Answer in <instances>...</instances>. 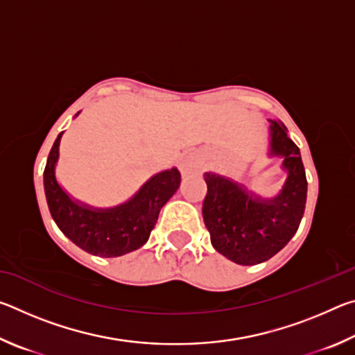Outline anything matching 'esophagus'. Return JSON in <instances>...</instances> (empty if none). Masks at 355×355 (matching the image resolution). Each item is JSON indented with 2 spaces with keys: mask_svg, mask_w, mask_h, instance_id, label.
<instances>
[{
  "mask_svg": "<svg viewBox=\"0 0 355 355\" xmlns=\"http://www.w3.org/2000/svg\"><path fill=\"white\" fill-rule=\"evenodd\" d=\"M182 169L184 173H191V172H199L203 169V159L200 156H189L186 158L182 164Z\"/></svg>",
  "mask_w": 355,
  "mask_h": 355,
  "instance_id": "1",
  "label": "esophagus"
}]
</instances>
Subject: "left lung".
Returning <instances> with one entry per match:
<instances>
[{"mask_svg": "<svg viewBox=\"0 0 355 355\" xmlns=\"http://www.w3.org/2000/svg\"><path fill=\"white\" fill-rule=\"evenodd\" d=\"M269 156L284 159L282 191L271 199L248 191L232 178L205 172L208 186L202 214L213 248L233 263L258 264L269 260L297 232L307 202V178L299 147L286 127L269 120Z\"/></svg>", "mask_w": 355, "mask_h": 355, "instance_id": "1", "label": "left lung"}]
</instances>
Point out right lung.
Returning a JSON list of instances; mask_svg holds the SVG:
<instances>
[{
  "label": "right lung",
  "mask_w": 355,
  "mask_h": 355,
  "mask_svg": "<svg viewBox=\"0 0 355 355\" xmlns=\"http://www.w3.org/2000/svg\"><path fill=\"white\" fill-rule=\"evenodd\" d=\"M61 137L62 133H59L44 171L46 203L59 230L78 248L97 257H120L142 248L158 220L161 208L175 194L182 182L177 167L156 173L125 203L112 208H94L71 199L58 183L55 169Z\"/></svg>",
  "instance_id": "right-lung-1"
}]
</instances>
